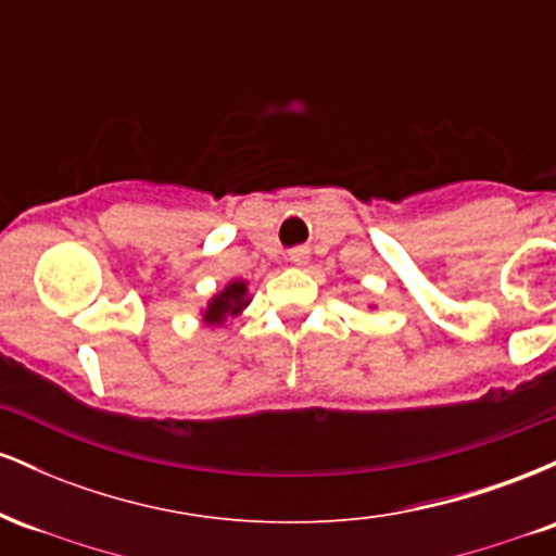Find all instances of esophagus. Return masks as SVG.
Here are the masks:
<instances>
[{
  "label": "esophagus",
  "mask_w": 556,
  "mask_h": 556,
  "mask_svg": "<svg viewBox=\"0 0 556 556\" xmlns=\"http://www.w3.org/2000/svg\"><path fill=\"white\" fill-rule=\"evenodd\" d=\"M290 261L295 266H305L308 264V251L305 248H295V251H290Z\"/></svg>",
  "instance_id": "esophagus-1"
}]
</instances>
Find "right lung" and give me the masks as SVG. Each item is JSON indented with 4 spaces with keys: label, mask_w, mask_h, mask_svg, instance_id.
<instances>
[{
    "label": "right lung",
    "mask_w": 556,
    "mask_h": 556,
    "mask_svg": "<svg viewBox=\"0 0 556 556\" xmlns=\"http://www.w3.org/2000/svg\"><path fill=\"white\" fill-rule=\"evenodd\" d=\"M251 303V298H248V285L242 282V279H232L225 290L216 292V295L208 300L206 311H203V321L208 324V327H219V324H225L229 316H238L242 314V308Z\"/></svg>",
    "instance_id": "1"
}]
</instances>
